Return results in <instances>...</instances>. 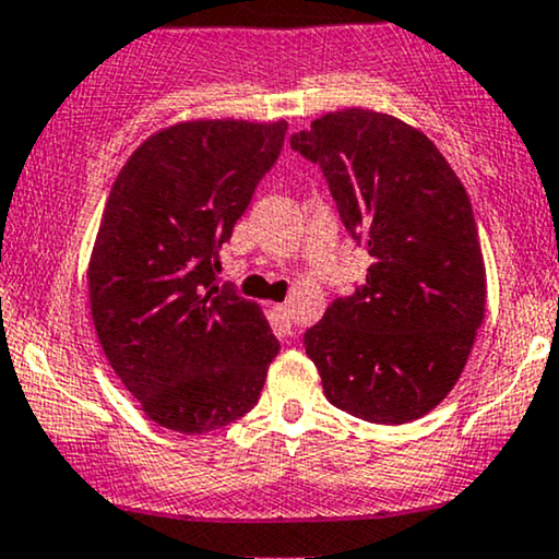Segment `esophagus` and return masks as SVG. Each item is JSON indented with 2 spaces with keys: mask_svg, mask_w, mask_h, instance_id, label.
I'll list each match as a JSON object with an SVG mask.
<instances>
[{
  "mask_svg": "<svg viewBox=\"0 0 559 559\" xmlns=\"http://www.w3.org/2000/svg\"><path fill=\"white\" fill-rule=\"evenodd\" d=\"M273 312L278 316V320L286 325V329L292 325V305H273Z\"/></svg>",
  "mask_w": 559,
  "mask_h": 559,
  "instance_id": "obj_1",
  "label": "esophagus"
}]
</instances>
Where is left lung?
<instances>
[{
    "instance_id": "8db88e82",
    "label": "left lung",
    "mask_w": 559,
    "mask_h": 559,
    "mask_svg": "<svg viewBox=\"0 0 559 559\" xmlns=\"http://www.w3.org/2000/svg\"><path fill=\"white\" fill-rule=\"evenodd\" d=\"M320 165L365 284L305 333L323 394L355 418L418 420L457 383L486 312V267L471 199L418 128L394 115L329 112L292 136Z\"/></svg>"
}]
</instances>
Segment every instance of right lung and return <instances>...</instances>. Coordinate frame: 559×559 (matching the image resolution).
<instances>
[{
    "mask_svg": "<svg viewBox=\"0 0 559 559\" xmlns=\"http://www.w3.org/2000/svg\"><path fill=\"white\" fill-rule=\"evenodd\" d=\"M286 120H183L115 178L92 260L96 336L146 418L194 436L247 415L281 344L260 305L217 281V249L273 168Z\"/></svg>",
    "mask_w": 559,
    "mask_h": 559,
    "instance_id": "obj_1",
    "label": "right lung"
}]
</instances>
